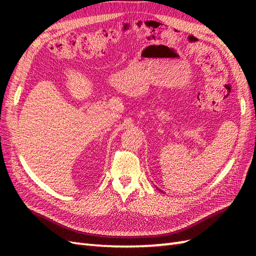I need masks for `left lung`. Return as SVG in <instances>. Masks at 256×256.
I'll use <instances>...</instances> for the list:
<instances>
[{
  "label": "left lung",
  "instance_id": "obj_1",
  "mask_svg": "<svg viewBox=\"0 0 256 256\" xmlns=\"http://www.w3.org/2000/svg\"><path fill=\"white\" fill-rule=\"evenodd\" d=\"M158 190H160V189H158Z\"/></svg>",
  "mask_w": 256,
  "mask_h": 256
}]
</instances>
